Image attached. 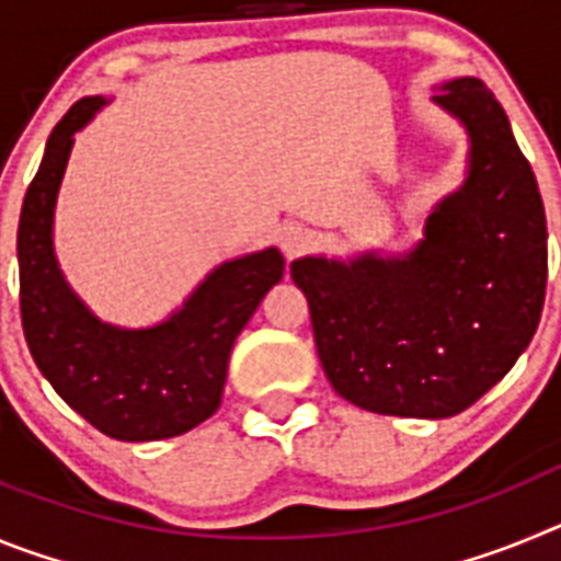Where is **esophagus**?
I'll list each match as a JSON object with an SVG mask.
<instances>
[{
  "label": "esophagus",
  "instance_id": "1",
  "mask_svg": "<svg viewBox=\"0 0 561 561\" xmlns=\"http://www.w3.org/2000/svg\"><path fill=\"white\" fill-rule=\"evenodd\" d=\"M277 241H280V250H284L286 257H295L309 247L311 236L309 230H304L300 225H286L280 227V232H277Z\"/></svg>",
  "mask_w": 561,
  "mask_h": 561
}]
</instances>
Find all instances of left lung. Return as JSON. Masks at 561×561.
Listing matches in <instances>:
<instances>
[{"instance_id": "1", "label": "left lung", "mask_w": 561, "mask_h": 561, "mask_svg": "<svg viewBox=\"0 0 561 561\" xmlns=\"http://www.w3.org/2000/svg\"><path fill=\"white\" fill-rule=\"evenodd\" d=\"M469 131V176L430 213L404 257H300L331 388L381 415L449 419L494 388L539 325L548 227L537 176L494 92L458 78L435 92Z\"/></svg>"}]
</instances>
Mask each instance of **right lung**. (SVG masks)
I'll return each instance as SVG.
<instances>
[{
	"instance_id": "obj_1",
	"label": "right lung",
	"mask_w": 561,
	"mask_h": 561,
	"mask_svg": "<svg viewBox=\"0 0 561 561\" xmlns=\"http://www.w3.org/2000/svg\"><path fill=\"white\" fill-rule=\"evenodd\" d=\"M83 98L47 140L19 219V309L33 362L69 408L117 440H160L210 419L221 404L227 359L252 311L284 277L277 250L227 261L153 329L101 323L72 295L53 255V207L72 134L103 106Z\"/></svg>"
}]
</instances>
